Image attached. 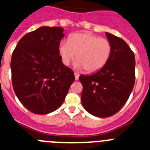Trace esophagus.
Instances as JSON below:
<instances>
[{
    "label": "esophagus",
    "instance_id": "34e87169",
    "mask_svg": "<svg viewBox=\"0 0 150 150\" xmlns=\"http://www.w3.org/2000/svg\"><path fill=\"white\" fill-rule=\"evenodd\" d=\"M74 75H75V80H78V78H79V74L76 73V72H75L74 73Z\"/></svg>",
    "mask_w": 150,
    "mask_h": 150
}]
</instances>
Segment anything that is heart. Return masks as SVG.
<instances>
[{"instance_id": "obj_1", "label": "heart", "mask_w": 150, "mask_h": 150, "mask_svg": "<svg viewBox=\"0 0 150 150\" xmlns=\"http://www.w3.org/2000/svg\"><path fill=\"white\" fill-rule=\"evenodd\" d=\"M111 52L109 40L87 33L71 35L68 42L61 41L58 46L59 54L64 65H69L76 57L77 68L84 69L89 73L103 68L110 59Z\"/></svg>"}]
</instances>
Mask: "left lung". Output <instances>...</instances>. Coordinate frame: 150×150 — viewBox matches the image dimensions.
<instances>
[{
    "label": "left lung",
    "instance_id": "8db88e82",
    "mask_svg": "<svg viewBox=\"0 0 150 150\" xmlns=\"http://www.w3.org/2000/svg\"><path fill=\"white\" fill-rule=\"evenodd\" d=\"M105 34L112 46L109 60L98 72L79 77L83 107L102 118L114 115L123 107L135 80V58L129 45L111 33Z\"/></svg>",
    "mask_w": 150,
    "mask_h": 150
}]
</instances>
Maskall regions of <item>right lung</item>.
Segmentation results:
<instances>
[{"mask_svg": "<svg viewBox=\"0 0 150 150\" xmlns=\"http://www.w3.org/2000/svg\"><path fill=\"white\" fill-rule=\"evenodd\" d=\"M61 27H41L19 40L11 59L13 90L21 103L36 114H47L60 107L74 72L58 52L63 38Z\"/></svg>", "mask_w": 150, "mask_h": 150, "instance_id": "add662e5", "label": "right lung"}]
</instances>
